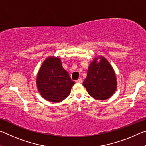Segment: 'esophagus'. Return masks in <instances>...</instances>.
<instances>
[{
	"instance_id": "esophagus-1",
	"label": "esophagus",
	"mask_w": 146,
	"mask_h": 146,
	"mask_svg": "<svg viewBox=\"0 0 146 146\" xmlns=\"http://www.w3.org/2000/svg\"><path fill=\"white\" fill-rule=\"evenodd\" d=\"M82 82H83V80H82V78H78V80H76V82H78V83H82Z\"/></svg>"
}]
</instances>
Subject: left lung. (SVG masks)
I'll list each match as a JSON object with an SVG mask.
<instances>
[{"label": "left lung", "mask_w": 146, "mask_h": 146, "mask_svg": "<svg viewBox=\"0 0 146 146\" xmlns=\"http://www.w3.org/2000/svg\"><path fill=\"white\" fill-rule=\"evenodd\" d=\"M83 85L95 99L106 100L113 95L117 90V78L114 70L104 57H95L91 62Z\"/></svg>", "instance_id": "1"}]
</instances>
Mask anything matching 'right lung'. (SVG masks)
Listing matches in <instances>:
<instances>
[{"label":"right lung","instance_id":"right-lung-1","mask_svg":"<svg viewBox=\"0 0 146 146\" xmlns=\"http://www.w3.org/2000/svg\"><path fill=\"white\" fill-rule=\"evenodd\" d=\"M74 84L60 59L53 56L46 59L36 77V86L42 97L53 102H61L68 97Z\"/></svg>","mask_w":146,"mask_h":146}]
</instances>
